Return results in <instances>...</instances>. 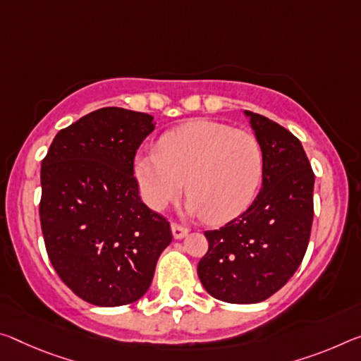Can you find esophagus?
Instances as JSON below:
<instances>
[{
  "mask_svg": "<svg viewBox=\"0 0 361 361\" xmlns=\"http://www.w3.org/2000/svg\"><path fill=\"white\" fill-rule=\"evenodd\" d=\"M188 228L186 226H181V225H178V223H171V233H173V238L175 239H181V238H185L186 234H188Z\"/></svg>",
  "mask_w": 361,
  "mask_h": 361,
  "instance_id": "esophagus-1",
  "label": "esophagus"
}]
</instances>
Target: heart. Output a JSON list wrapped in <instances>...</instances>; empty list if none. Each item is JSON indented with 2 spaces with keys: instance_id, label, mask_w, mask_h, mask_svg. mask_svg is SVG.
Segmentation results:
<instances>
[{
  "instance_id": "1",
  "label": "heart",
  "mask_w": 361,
  "mask_h": 361,
  "mask_svg": "<svg viewBox=\"0 0 361 361\" xmlns=\"http://www.w3.org/2000/svg\"><path fill=\"white\" fill-rule=\"evenodd\" d=\"M145 201L164 210L185 188L188 210L223 223L252 202L263 175L259 140L247 130L212 120H191L160 138L157 152L136 159Z\"/></svg>"
}]
</instances>
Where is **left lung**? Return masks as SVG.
<instances>
[{
    "label": "left lung",
    "mask_w": 361,
    "mask_h": 361,
    "mask_svg": "<svg viewBox=\"0 0 361 361\" xmlns=\"http://www.w3.org/2000/svg\"><path fill=\"white\" fill-rule=\"evenodd\" d=\"M263 152V183L250 207L205 231L197 265L205 290L228 304H257L293 278L307 252L314 175L300 141L273 120L245 111Z\"/></svg>",
    "instance_id": "obj_1"
}]
</instances>
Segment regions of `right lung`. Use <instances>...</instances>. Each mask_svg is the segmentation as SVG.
<instances>
[{"instance_id": "1", "label": "right lung", "mask_w": 361, "mask_h": 361, "mask_svg": "<svg viewBox=\"0 0 361 361\" xmlns=\"http://www.w3.org/2000/svg\"><path fill=\"white\" fill-rule=\"evenodd\" d=\"M149 114L102 107L62 128L42 162L39 221L56 273L80 299L128 305L149 289L170 223L141 201L135 156Z\"/></svg>"}]
</instances>
